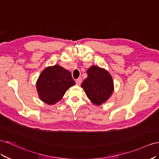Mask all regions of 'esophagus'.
<instances>
[{
    "instance_id": "34e87169",
    "label": "esophagus",
    "mask_w": 159,
    "mask_h": 159,
    "mask_svg": "<svg viewBox=\"0 0 159 159\" xmlns=\"http://www.w3.org/2000/svg\"><path fill=\"white\" fill-rule=\"evenodd\" d=\"M81 83H82V79L81 78H79L76 80V85L79 86L81 84Z\"/></svg>"
}]
</instances>
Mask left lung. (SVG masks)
<instances>
[{"label": "left lung", "mask_w": 159, "mask_h": 159, "mask_svg": "<svg viewBox=\"0 0 159 159\" xmlns=\"http://www.w3.org/2000/svg\"><path fill=\"white\" fill-rule=\"evenodd\" d=\"M87 78L81 84L93 105L100 106L110 98L114 91V83L108 70L93 65L87 70Z\"/></svg>", "instance_id": "left-lung-1"}]
</instances>
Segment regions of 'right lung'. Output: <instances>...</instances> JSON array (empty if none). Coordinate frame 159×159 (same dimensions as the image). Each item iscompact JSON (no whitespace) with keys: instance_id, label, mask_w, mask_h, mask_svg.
I'll list each match as a JSON object with an SVG mask.
<instances>
[{"instance_id":"right-lung-1","label":"right lung","mask_w":159,"mask_h":159,"mask_svg":"<svg viewBox=\"0 0 159 159\" xmlns=\"http://www.w3.org/2000/svg\"><path fill=\"white\" fill-rule=\"evenodd\" d=\"M75 84L70 72L58 65L47 66L42 71L36 83L39 97L48 105L62 98L66 90Z\"/></svg>"}]
</instances>
